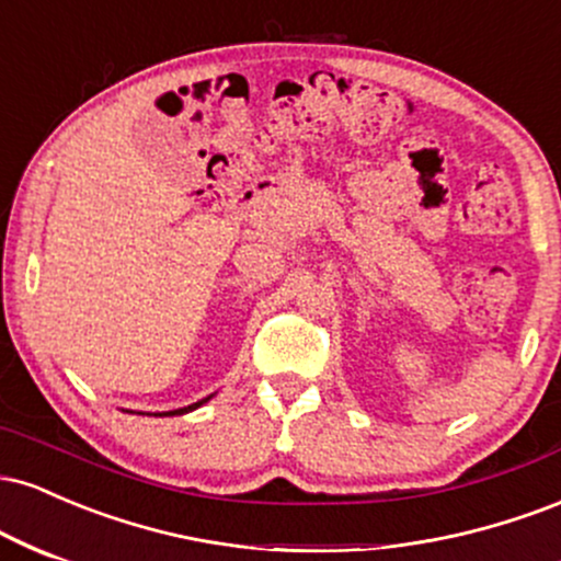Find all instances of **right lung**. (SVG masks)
Instances as JSON below:
<instances>
[{
  "label": "right lung",
  "mask_w": 561,
  "mask_h": 561,
  "mask_svg": "<svg viewBox=\"0 0 561 561\" xmlns=\"http://www.w3.org/2000/svg\"><path fill=\"white\" fill-rule=\"evenodd\" d=\"M210 398L214 396H208V398H203V401H197V403H192V405H184V409H173V411H163V414H156V416H179V414H186V411H195V409H199V405L203 403H208Z\"/></svg>",
  "instance_id": "1"
}]
</instances>
